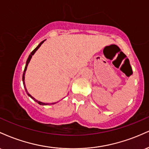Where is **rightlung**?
<instances>
[{
  "label": "right lung",
  "mask_w": 149,
  "mask_h": 149,
  "mask_svg": "<svg viewBox=\"0 0 149 149\" xmlns=\"http://www.w3.org/2000/svg\"><path fill=\"white\" fill-rule=\"evenodd\" d=\"M45 41V40H42V41L40 42V44H39L36 47L35 49H33V51H32L31 52V54H29V57H28V59H27V61H26V66H25V68H24V73H23V76H22V80H23V84H24V87L25 88V90H26V93H27V95H29V96L31 98H32L33 99V100L35 101V102H36L38 104H40V105H47V104H45V103H42V102H39V101H38V100H35V99L33 98V97L31 96V95H30L29 93L28 92H27V90H26V86H25V83H24V75H25V72H26V68H27V66H28V64H29V61H30V60H31V57H32V55H33L34 54V53H35L36 52V50L38 49L39 48V47H40V46L42 45V43H43V42Z\"/></svg>",
  "instance_id": "obj_1"
}]
</instances>
